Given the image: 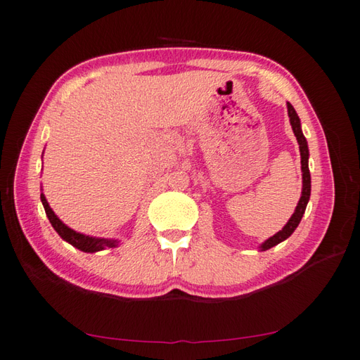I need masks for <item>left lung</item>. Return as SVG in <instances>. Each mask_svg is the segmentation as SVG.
Listing matches in <instances>:
<instances>
[{
    "mask_svg": "<svg viewBox=\"0 0 360 360\" xmlns=\"http://www.w3.org/2000/svg\"><path fill=\"white\" fill-rule=\"evenodd\" d=\"M286 108H288V117H290V123L292 127V132L295 135V139H297L299 143V150H300V163H302V195H300V200L295 206L294 214L291 215V219L286 221V225L282 228V231H278L273 237L266 238L265 242H263L259 250L260 251H266L269 248H273L276 245H278L281 242L286 240L294 231L295 228L299 226V223L303 217V214H305L307 210V205L309 202V195H311V175H309V167H308V158H309V150H308V143L305 135L302 132V126H300V118L295 112V109L291 106V103H286Z\"/></svg>",
    "mask_w": 360,
    "mask_h": 360,
    "instance_id": "left-lung-1",
    "label": "left lung"
}]
</instances>
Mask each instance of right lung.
I'll use <instances>...</instances> for the list:
<instances>
[{
    "label": "right lung",
    "instance_id": "obj_1",
    "mask_svg": "<svg viewBox=\"0 0 360 360\" xmlns=\"http://www.w3.org/2000/svg\"><path fill=\"white\" fill-rule=\"evenodd\" d=\"M41 203L44 206V211H46V215L47 219H49V221L52 223L53 229L57 231L58 236L63 238V240L70 243L72 246H75L77 250L83 251V252H98V251H103L106 250V248H115L118 246L120 240H115V238H105V237H92V236H86V234H82V233H77V231H74L72 228H69L68 225H65L57 215H55V212L52 211V207L49 206V203H47L44 194L41 193Z\"/></svg>",
    "mask_w": 360,
    "mask_h": 360
}]
</instances>
